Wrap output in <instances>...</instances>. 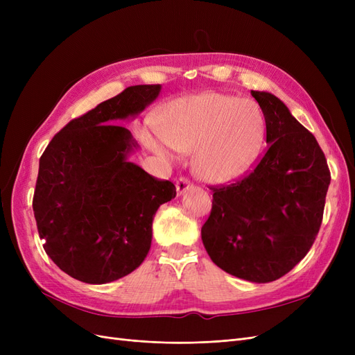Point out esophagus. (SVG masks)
<instances>
[{
    "instance_id": "esophagus-1",
    "label": "esophagus",
    "mask_w": 355,
    "mask_h": 355,
    "mask_svg": "<svg viewBox=\"0 0 355 355\" xmlns=\"http://www.w3.org/2000/svg\"><path fill=\"white\" fill-rule=\"evenodd\" d=\"M192 187V184L189 182V179L187 178H179L176 180V191H178V196H182L184 192H187V189H189Z\"/></svg>"
}]
</instances>
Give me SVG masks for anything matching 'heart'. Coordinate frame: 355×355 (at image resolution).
<instances>
[{"label": "heart", "mask_w": 355, "mask_h": 355, "mask_svg": "<svg viewBox=\"0 0 355 355\" xmlns=\"http://www.w3.org/2000/svg\"><path fill=\"white\" fill-rule=\"evenodd\" d=\"M159 136L179 153H192V170L204 182L225 184L252 167L265 139L259 105L222 93H201L171 102L159 116ZM148 144L166 159L168 149L154 137Z\"/></svg>", "instance_id": "obj_1"}]
</instances>
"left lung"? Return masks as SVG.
<instances>
[{"instance_id":"obj_1","label":"left lung","mask_w":355,"mask_h":355,"mask_svg":"<svg viewBox=\"0 0 355 355\" xmlns=\"http://www.w3.org/2000/svg\"><path fill=\"white\" fill-rule=\"evenodd\" d=\"M266 124L268 149L249 175L211 187L201 240L220 270L270 283L304 259L323 220L330 171L314 135L268 92H252Z\"/></svg>"}]
</instances>
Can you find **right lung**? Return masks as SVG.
Masks as SVG:
<instances>
[{"label": "right lung", "instance_id": "add662e5", "mask_svg": "<svg viewBox=\"0 0 355 355\" xmlns=\"http://www.w3.org/2000/svg\"><path fill=\"white\" fill-rule=\"evenodd\" d=\"M159 84L132 85L69 121L40 158L32 200L44 250L63 272L105 284L135 271L151 249L153 220L176 197L170 180L128 161L137 144L116 120L141 114Z\"/></svg>", "mask_w": 355, "mask_h": 355}]
</instances>
